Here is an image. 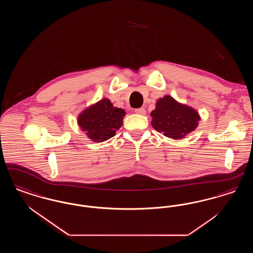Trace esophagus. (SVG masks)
<instances>
[{
	"instance_id": "esophagus-1",
	"label": "esophagus",
	"mask_w": 253,
	"mask_h": 253,
	"mask_svg": "<svg viewBox=\"0 0 253 253\" xmlns=\"http://www.w3.org/2000/svg\"><path fill=\"white\" fill-rule=\"evenodd\" d=\"M134 113H136L138 115H145L146 111H145V109L143 107H140V108L134 109Z\"/></svg>"
}]
</instances>
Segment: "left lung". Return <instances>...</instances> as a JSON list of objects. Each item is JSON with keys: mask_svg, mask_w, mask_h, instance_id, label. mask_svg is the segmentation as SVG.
<instances>
[{"mask_svg": "<svg viewBox=\"0 0 253 253\" xmlns=\"http://www.w3.org/2000/svg\"><path fill=\"white\" fill-rule=\"evenodd\" d=\"M152 126L157 132L173 139L183 138L197 127L200 117L187 105L178 103L171 96L158 99L156 109L151 113Z\"/></svg>", "mask_w": 253, "mask_h": 253, "instance_id": "1", "label": "left lung"}]
</instances>
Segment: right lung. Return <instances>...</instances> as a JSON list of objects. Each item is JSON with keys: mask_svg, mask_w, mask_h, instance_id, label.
Instances as JSON below:
<instances>
[{"mask_svg": "<svg viewBox=\"0 0 253 253\" xmlns=\"http://www.w3.org/2000/svg\"><path fill=\"white\" fill-rule=\"evenodd\" d=\"M125 114L123 109L114 107L109 99L103 98L84 111L78 123L92 141L103 142L121 128Z\"/></svg>", "mask_w": 253, "mask_h": 253, "instance_id": "1", "label": "right lung"}]
</instances>
